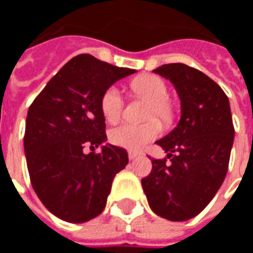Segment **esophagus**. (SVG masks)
I'll return each mask as SVG.
<instances>
[{
    "label": "esophagus",
    "mask_w": 253,
    "mask_h": 253,
    "mask_svg": "<svg viewBox=\"0 0 253 253\" xmlns=\"http://www.w3.org/2000/svg\"><path fill=\"white\" fill-rule=\"evenodd\" d=\"M138 156H139V154H138V153H135V152H128V159H130V160H134V159H137Z\"/></svg>",
    "instance_id": "esophagus-1"
}]
</instances>
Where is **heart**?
Instances as JSON below:
<instances>
[{
	"instance_id": "1",
	"label": "heart",
	"mask_w": 253,
	"mask_h": 253,
	"mask_svg": "<svg viewBox=\"0 0 253 253\" xmlns=\"http://www.w3.org/2000/svg\"><path fill=\"white\" fill-rule=\"evenodd\" d=\"M130 88L132 93L150 103L146 112V119L153 121H149L142 125L123 123L114 127L110 131V141L121 148L139 150L159 137L160 126L154 119H159L163 125L168 126L175 119V110L168 100L169 90L163 78L152 74L141 76L132 80L130 83ZM100 110L105 121L110 123H114L121 118L125 110V100L121 90L116 86L105 89L100 100Z\"/></svg>"
}]
</instances>
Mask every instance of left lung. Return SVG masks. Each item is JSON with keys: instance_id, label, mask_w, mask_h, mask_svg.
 Here are the masks:
<instances>
[{"instance_id": "left-lung-1", "label": "left lung", "mask_w": 253, "mask_h": 253, "mask_svg": "<svg viewBox=\"0 0 253 253\" xmlns=\"http://www.w3.org/2000/svg\"><path fill=\"white\" fill-rule=\"evenodd\" d=\"M154 73L175 85L181 118L157 141L167 157L152 159L142 187L152 210L169 221L195 217L210 203L226 176L234 127L228 96L205 73L184 63H168Z\"/></svg>"}]
</instances>
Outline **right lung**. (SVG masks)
Returning a JSON list of instances; mask_svg holds the SVG:
<instances>
[{"mask_svg":"<svg viewBox=\"0 0 253 253\" xmlns=\"http://www.w3.org/2000/svg\"><path fill=\"white\" fill-rule=\"evenodd\" d=\"M135 73L81 54L70 59L32 101L24 150L31 184L63 221L86 222L104 210L115 175L128 163L126 149L104 142L100 100L118 80ZM88 146L92 152H82Z\"/></svg>","mask_w":253,"mask_h":253,"instance_id":"obj_1","label":"right lung"}]
</instances>
